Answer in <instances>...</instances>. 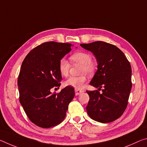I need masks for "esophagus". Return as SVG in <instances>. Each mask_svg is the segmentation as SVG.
Instances as JSON below:
<instances>
[{
  "label": "esophagus",
  "instance_id": "esophagus-1",
  "mask_svg": "<svg viewBox=\"0 0 147 147\" xmlns=\"http://www.w3.org/2000/svg\"><path fill=\"white\" fill-rule=\"evenodd\" d=\"M83 90H80V89H75V94L76 95H78L82 93H83Z\"/></svg>",
  "mask_w": 147,
  "mask_h": 147
}]
</instances>
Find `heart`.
Masks as SVG:
<instances>
[{"label":"heart","mask_w":147,"mask_h":147,"mask_svg":"<svg viewBox=\"0 0 147 147\" xmlns=\"http://www.w3.org/2000/svg\"><path fill=\"white\" fill-rule=\"evenodd\" d=\"M71 61L73 63L81 64L80 73L92 74L95 70V65L91 61L92 57L90 54L85 52H78L74 53L70 56ZM70 64L65 58H61L58 63V70L62 76H67L69 74ZM87 81V77L85 74L80 76H71L65 82L66 86H71L79 89L82 88L84 84Z\"/></svg>","instance_id":"b5f03b06"}]
</instances>
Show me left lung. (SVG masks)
Here are the masks:
<instances>
[{"instance_id":"obj_1","label":"left lung","mask_w":147,"mask_h":147,"mask_svg":"<svg viewBox=\"0 0 147 147\" xmlns=\"http://www.w3.org/2000/svg\"><path fill=\"white\" fill-rule=\"evenodd\" d=\"M91 51L98 63L97 71L90 85L101 88L87 91L89 100L86 107L89 116L102 123L114 121L123 115L128 105L131 89V68L130 62L120 49L112 44L94 41L80 44Z\"/></svg>"}]
</instances>
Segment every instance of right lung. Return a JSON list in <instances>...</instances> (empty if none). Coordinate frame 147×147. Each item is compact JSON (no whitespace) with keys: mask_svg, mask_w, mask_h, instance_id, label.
<instances>
[{"mask_svg":"<svg viewBox=\"0 0 147 147\" xmlns=\"http://www.w3.org/2000/svg\"><path fill=\"white\" fill-rule=\"evenodd\" d=\"M71 47V43L45 42L32 49L22 63L17 80L19 101L28 119L39 127L61 123L75 94L71 86L58 93L51 91L61 85L58 63Z\"/></svg>","mask_w":147,"mask_h":147,"instance_id":"add662e5","label":"right lung"}]
</instances>
